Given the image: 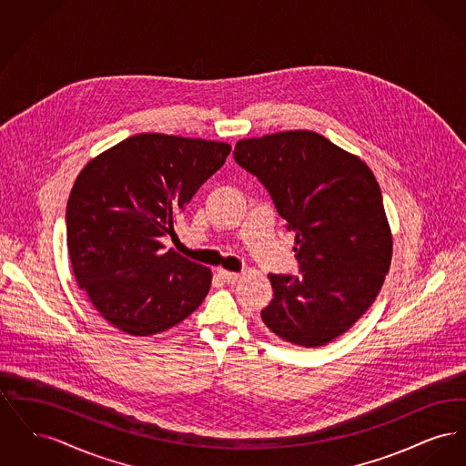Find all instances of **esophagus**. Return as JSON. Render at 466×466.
<instances>
[{
	"label": "esophagus",
	"instance_id": "34e87169",
	"mask_svg": "<svg viewBox=\"0 0 466 466\" xmlns=\"http://www.w3.org/2000/svg\"><path fill=\"white\" fill-rule=\"evenodd\" d=\"M218 276H220V279L225 281V283H236L239 278H241V274L239 272H230V270H218Z\"/></svg>",
	"mask_w": 466,
	"mask_h": 466
}]
</instances>
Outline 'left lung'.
Wrapping results in <instances>:
<instances>
[{"label": "left lung", "instance_id": "obj_1", "mask_svg": "<svg viewBox=\"0 0 466 466\" xmlns=\"http://www.w3.org/2000/svg\"><path fill=\"white\" fill-rule=\"evenodd\" d=\"M236 162L262 181L295 232L300 276L268 274L274 299L260 316L279 339L319 348L372 306L391 266L393 238L374 173L312 131L241 139Z\"/></svg>", "mask_w": 466, "mask_h": 466}]
</instances>
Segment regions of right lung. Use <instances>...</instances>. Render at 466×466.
I'll return each mask as SVG.
<instances>
[{
  "instance_id": "1",
  "label": "right lung",
  "mask_w": 466,
  "mask_h": 466,
  "mask_svg": "<svg viewBox=\"0 0 466 466\" xmlns=\"http://www.w3.org/2000/svg\"><path fill=\"white\" fill-rule=\"evenodd\" d=\"M222 141L136 134L94 157L66 208L67 253L78 287L115 329L164 332L199 308L211 270L160 239L230 154Z\"/></svg>"
}]
</instances>
